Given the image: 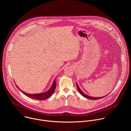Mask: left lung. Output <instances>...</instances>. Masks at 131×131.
Returning <instances> with one entry per match:
<instances>
[{
	"label": "left lung",
	"instance_id": "left-lung-1",
	"mask_svg": "<svg viewBox=\"0 0 131 131\" xmlns=\"http://www.w3.org/2000/svg\"><path fill=\"white\" fill-rule=\"evenodd\" d=\"M77 89H78V91H79V92L80 93V94L84 97L88 99H90V100H98V99H102L103 97H104L103 96V97H92V96H90L88 95H86L85 94H84V93L81 90V89H80V88L78 86V83H77Z\"/></svg>",
	"mask_w": 131,
	"mask_h": 131
}]
</instances>
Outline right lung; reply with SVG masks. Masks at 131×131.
Returning <instances> with one entry per match:
<instances>
[{
	"label": "right lung",
	"mask_w": 131,
	"mask_h": 131,
	"mask_svg": "<svg viewBox=\"0 0 131 131\" xmlns=\"http://www.w3.org/2000/svg\"><path fill=\"white\" fill-rule=\"evenodd\" d=\"M56 86H57V83H56V80L55 79L52 83V84L51 88L49 89V90L48 91L43 93H38V94H28V93L23 92V91L20 90V88H18V87L17 85H16V87L20 90L21 92H22L25 95H26L29 97H30L31 99L37 100H45L49 98L52 96V95L53 94Z\"/></svg>",
	"instance_id": "add662e5"
}]
</instances>
